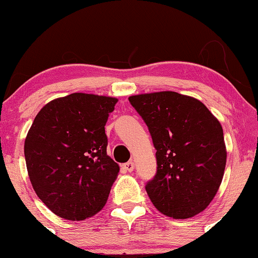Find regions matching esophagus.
<instances>
[{"label":"esophagus","mask_w":258,"mask_h":258,"mask_svg":"<svg viewBox=\"0 0 258 258\" xmlns=\"http://www.w3.org/2000/svg\"><path fill=\"white\" fill-rule=\"evenodd\" d=\"M123 167H124L126 171H133L134 169H135V163H134L133 161H129V162H126V163L123 165Z\"/></svg>","instance_id":"1"}]
</instances>
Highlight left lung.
Returning <instances> with one entry per match:
<instances>
[{
    "label": "left lung",
    "instance_id": "1",
    "mask_svg": "<svg viewBox=\"0 0 258 258\" xmlns=\"http://www.w3.org/2000/svg\"><path fill=\"white\" fill-rule=\"evenodd\" d=\"M149 129L157 171L146 190L165 216L189 218L214 200L223 178L227 150L218 119L196 98L175 91L129 97Z\"/></svg>",
    "mask_w": 258,
    "mask_h": 258
}]
</instances>
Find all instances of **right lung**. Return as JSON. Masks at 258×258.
Returning <instances> with one entry per match:
<instances>
[{"mask_svg":"<svg viewBox=\"0 0 258 258\" xmlns=\"http://www.w3.org/2000/svg\"><path fill=\"white\" fill-rule=\"evenodd\" d=\"M117 98L74 93L44 105L24 142L33 188L57 216L82 221L107 203L119 167L104 125Z\"/></svg>","mask_w":258,"mask_h":258,"instance_id":"add662e5","label":"right lung"}]
</instances>
